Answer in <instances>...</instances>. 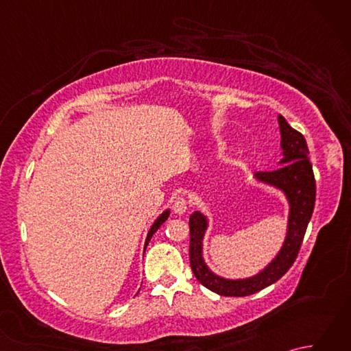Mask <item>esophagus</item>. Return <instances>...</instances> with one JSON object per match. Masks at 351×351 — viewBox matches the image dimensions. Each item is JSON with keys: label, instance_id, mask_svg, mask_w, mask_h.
<instances>
[{"label": "esophagus", "instance_id": "34e87169", "mask_svg": "<svg viewBox=\"0 0 351 351\" xmlns=\"http://www.w3.org/2000/svg\"><path fill=\"white\" fill-rule=\"evenodd\" d=\"M173 211L176 213V214H184V213H187V210H189V200L185 199V197H176L175 200H173Z\"/></svg>", "mask_w": 351, "mask_h": 351}]
</instances>
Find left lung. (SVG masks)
Instances as JSON below:
<instances>
[{
    "label": "left lung",
    "mask_w": 351,
    "mask_h": 351,
    "mask_svg": "<svg viewBox=\"0 0 351 351\" xmlns=\"http://www.w3.org/2000/svg\"><path fill=\"white\" fill-rule=\"evenodd\" d=\"M282 166L270 171H258L255 178L282 190L289 202L288 232L280 252L263 271L249 279L230 280L214 274L202 258V240L208 228V220L202 213L190 215V265L196 279L213 293L230 297H244L270 287L285 274L299 255L308 223L315 205V178L309 161L308 145L303 134L291 128L285 117L279 116Z\"/></svg>",
    "instance_id": "obj_1"
}]
</instances>
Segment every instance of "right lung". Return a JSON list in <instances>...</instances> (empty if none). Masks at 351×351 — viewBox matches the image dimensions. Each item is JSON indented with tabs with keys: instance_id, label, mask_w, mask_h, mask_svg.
<instances>
[{
	"instance_id": "1",
	"label": "right lung",
	"mask_w": 351,
	"mask_h": 351,
	"mask_svg": "<svg viewBox=\"0 0 351 351\" xmlns=\"http://www.w3.org/2000/svg\"><path fill=\"white\" fill-rule=\"evenodd\" d=\"M169 214H170V211L167 210V211H164L161 215H160V217L158 219H156L155 220V223H154V225H152V228L151 229H149V232H147V237H146V243H145V249H146V245H147V243L149 241H151V238H152V235L156 232V230H158V228L162 225V223L164 221H166L167 220V217H169Z\"/></svg>"
}]
</instances>
